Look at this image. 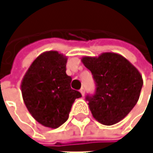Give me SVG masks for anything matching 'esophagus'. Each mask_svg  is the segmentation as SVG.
Segmentation results:
<instances>
[{
  "instance_id": "esophagus-1",
  "label": "esophagus",
  "mask_w": 153,
  "mask_h": 153,
  "mask_svg": "<svg viewBox=\"0 0 153 153\" xmlns=\"http://www.w3.org/2000/svg\"><path fill=\"white\" fill-rule=\"evenodd\" d=\"M79 92H80V94H81L82 96H84V94H85V88H84L82 87V88H81L79 89Z\"/></svg>"
}]
</instances>
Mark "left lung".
Listing matches in <instances>:
<instances>
[{
  "label": "left lung",
  "mask_w": 153,
  "mask_h": 153,
  "mask_svg": "<svg viewBox=\"0 0 153 153\" xmlns=\"http://www.w3.org/2000/svg\"><path fill=\"white\" fill-rule=\"evenodd\" d=\"M81 62L96 81V94L86 97L93 117L103 125L118 123L137 103L143 82L140 72L127 58L114 52L86 56Z\"/></svg>",
  "instance_id": "8db88e82"
}]
</instances>
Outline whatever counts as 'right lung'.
<instances>
[{"instance_id":"right-lung-1","label":"right lung","mask_w":153,"mask_h":153,"mask_svg":"<svg viewBox=\"0 0 153 153\" xmlns=\"http://www.w3.org/2000/svg\"><path fill=\"white\" fill-rule=\"evenodd\" d=\"M66 56L55 50L38 56L21 81V92L28 111L42 126L57 128L69 117L81 94L71 88L66 71Z\"/></svg>"}]
</instances>
